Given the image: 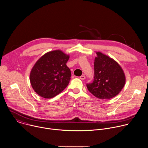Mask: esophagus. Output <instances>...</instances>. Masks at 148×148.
<instances>
[{"mask_svg": "<svg viewBox=\"0 0 148 148\" xmlns=\"http://www.w3.org/2000/svg\"><path fill=\"white\" fill-rule=\"evenodd\" d=\"M79 78H80V79H81L84 80V79H85V75H81Z\"/></svg>", "mask_w": 148, "mask_h": 148, "instance_id": "esophagus-1", "label": "esophagus"}]
</instances>
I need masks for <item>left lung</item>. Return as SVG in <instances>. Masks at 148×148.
<instances>
[{"label":"left lung","mask_w":148,"mask_h":148,"mask_svg":"<svg viewBox=\"0 0 148 148\" xmlns=\"http://www.w3.org/2000/svg\"><path fill=\"white\" fill-rule=\"evenodd\" d=\"M94 62V78L86 84L88 90L101 99H108L117 95L124 87L125 77L120 66L101 52H96Z\"/></svg>","instance_id":"8db88e82"}]
</instances>
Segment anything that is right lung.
Returning <instances> with one entry per match:
<instances>
[{"instance_id": "right-lung-1", "label": "right lung", "mask_w": 148, "mask_h": 148, "mask_svg": "<svg viewBox=\"0 0 148 148\" xmlns=\"http://www.w3.org/2000/svg\"><path fill=\"white\" fill-rule=\"evenodd\" d=\"M69 56L60 50L42 56L34 66L30 82L34 90L45 98H52L69 85L71 73L66 63Z\"/></svg>"}]
</instances>
